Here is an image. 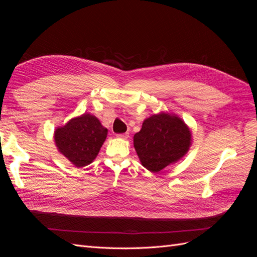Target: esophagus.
<instances>
[{
  "label": "esophagus",
  "instance_id": "esophagus-1",
  "mask_svg": "<svg viewBox=\"0 0 257 257\" xmlns=\"http://www.w3.org/2000/svg\"><path fill=\"white\" fill-rule=\"evenodd\" d=\"M116 137H118V138H121V139H127V138H128V133L118 134V135H116Z\"/></svg>",
  "mask_w": 257,
  "mask_h": 257
}]
</instances>
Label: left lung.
Segmentation results:
<instances>
[{
  "instance_id": "1",
  "label": "left lung",
  "mask_w": 257,
  "mask_h": 257,
  "mask_svg": "<svg viewBox=\"0 0 257 257\" xmlns=\"http://www.w3.org/2000/svg\"><path fill=\"white\" fill-rule=\"evenodd\" d=\"M192 134L179 116L161 112L147 118L134 135V147L144 167L152 173L178 162L189 151Z\"/></svg>"
}]
</instances>
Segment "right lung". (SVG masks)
<instances>
[{"label": "right lung", "mask_w": 257, "mask_h": 257, "mask_svg": "<svg viewBox=\"0 0 257 257\" xmlns=\"http://www.w3.org/2000/svg\"><path fill=\"white\" fill-rule=\"evenodd\" d=\"M108 130L96 116L83 113L54 131L60 153L76 167H84L95 160L107 137Z\"/></svg>", "instance_id": "right-lung-1"}]
</instances>
